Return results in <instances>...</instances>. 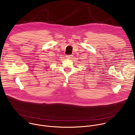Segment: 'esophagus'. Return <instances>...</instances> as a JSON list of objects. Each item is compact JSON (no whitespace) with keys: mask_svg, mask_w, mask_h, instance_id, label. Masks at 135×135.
<instances>
[{"mask_svg":"<svg viewBox=\"0 0 135 135\" xmlns=\"http://www.w3.org/2000/svg\"><path fill=\"white\" fill-rule=\"evenodd\" d=\"M66 57H67V58H68V59H70L72 57V55H67Z\"/></svg>","mask_w":135,"mask_h":135,"instance_id":"obj_1","label":"esophagus"}]
</instances>
